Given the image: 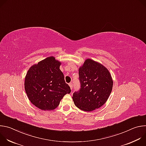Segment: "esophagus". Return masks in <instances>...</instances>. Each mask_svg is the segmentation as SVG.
Instances as JSON below:
<instances>
[{"label": "esophagus", "mask_w": 146, "mask_h": 146, "mask_svg": "<svg viewBox=\"0 0 146 146\" xmlns=\"http://www.w3.org/2000/svg\"><path fill=\"white\" fill-rule=\"evenodd\" d=\"M69 86H70V89L71 90H72V88H73V84H72V82H70V83H69Z\"/></svg>", "instance_id": "esophagus-1"}]
</instances>
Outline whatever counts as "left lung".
<instances>
[{
  "label": "left lung",
  "mask_w": 146,
  "mask_h": 146,
  "mask_svg": "<svg viewBox=\"0 0 146 146\" xmlns=\"http://www.w3.org/2000/svg\"><path fill=\"white\" fill-rule=\"evenodd\" d=\"M78 72L81 88L73 94L74 105L86 111L100 108L106 102L113 88L109 71L99 62L87 59Z\"/></svg>",
  "instance_id": "1"
}]
</instances>
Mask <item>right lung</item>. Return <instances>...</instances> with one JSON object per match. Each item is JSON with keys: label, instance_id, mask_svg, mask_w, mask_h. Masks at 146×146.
<instances>
[{"label": "right lung", "instance_id": "add662e5", "mask_svg": "<svg viewBox=\"0 0 146 146\" xmlns=\"http://www.w3.org/2000/svg\"><path fill=\"white\" fill-rule=\"evenodd\" d=\"M61 62L48 57L32 66L25 78V90L29 100L42 110H52L66 94L70 87L59 69Z\"/></svg>", "mask_w": 146, "mask_h": 146}]
</instances>
